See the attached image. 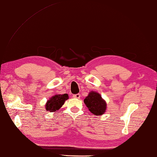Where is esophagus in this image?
I'll use <instances>...</instances> for the list:
<instances>
[{
    "label": "esophagus",
    "mask_w": 157,
    "mask_h": 157,
    "mask_svg": "<svg viewBox=\"0 0 157 157\" xmlns=\"http://www.w3.org/2000/svg\"><path fill=\"white\" fill-rule=\"evenodd\" d=\"M73 97L74 98H77V99H78V98H80V94H74V95L73 96Z\"/></svg>",
    "instance_id": "obj_1"
}]
</instances>
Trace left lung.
I'll return each mask as SVG.
<instances>
[{
	"instance_id": "left-lung-1",
	"label": "left lung",
	"mask_w": 157,
	"mask_h": 157,
	"mask_svg": "<svg viewBox=\"0 0 157 157\" xmlns=\"http://www.w3.org/2000/svg\"><path fill=\"white\" fill-rule=\"evenodd\" d=\"M84 102L89 111L95 116L102 115L106 110V102L96 92L91 91L84 100Z\"/></svg>"
}]
</instances>
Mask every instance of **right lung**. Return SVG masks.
Returning <instances> with one entry per match:
<instances>
[{
	"instance_id": "1",
	"label": "right lung",
	"mask_w": 157,
	"mask_h": 157,
	"mask_svg": "<svg viewBox=\"0 0 157 157\" xmlns=\"http://www.w3.org/2000/svg\"><path fill=\"white\" fill-rule=\"evenodd\" d=\"M68 98L69 96L67 94L55 95L48 100L45 104V109L48 112H56L61 108L65 101Z\"/></svg>"
}]
</instances>
